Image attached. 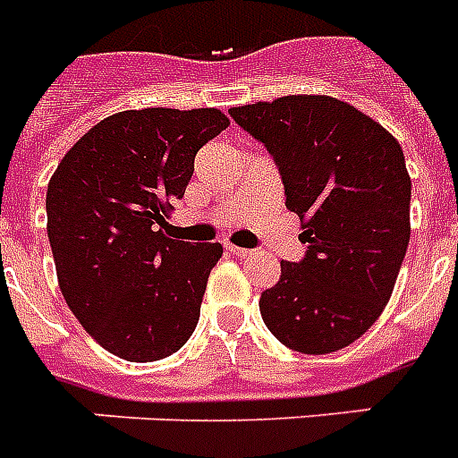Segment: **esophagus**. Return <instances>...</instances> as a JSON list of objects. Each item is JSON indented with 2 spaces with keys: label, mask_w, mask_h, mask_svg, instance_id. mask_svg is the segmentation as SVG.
Returning <instances> with one entry per match:
<instances>
[{
  "label": "esophagus",
  "mask_w": 458,
  "mask_h": 458,
  "mask_svg": "<svg viewBox=\"0 0 458 458\" xmlns=\"http://www.w3.org/2000/svg\"><path fill=\"white\" fill-rule=\"evenodd\" d=\"M225 251H230L233 256H237V259H247V256H251L254 251L251 249H242V247H233V244H225Z\"/></svg>",
  "instance_id": "esophagus-1"
}]
</instances>
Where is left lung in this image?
<instances>
[{
	"label": "left lung",
	"mask_w": 458,
	"mask_h": 458,
	"mask_svg": "<svg viewBox=\"0 0 458 458\" xmlns=\"http://www.w3.org/2000/svg\"><path fill=\"white\" fill-rule=\"evenodd\" d=\"M273 155L306 256L261 293L273 336L306 355L358 341L384 313L410 244L411 181L384 126L332 96L230 110Z\"/></svg>",
	"instance_id": "8db88e82"
}]
</instances>
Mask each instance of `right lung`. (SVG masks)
<instances>
[{
    "instance_id": "obj_1",
    "label": "right lung",
    "mask_w": 458,
    "mask_h": 458,
    "mask_svg": "<svg viewBox=\"0 0 458 458\" xmlns=\"http://www.w3.org/2000/svg\"><path fill=\"white\" fill-rule=\"evenodd\" d=\"M228 124L216 107L110 114L48 181L47 233L65 303L117 358L162 360L195 332L223 247L169 240L162 225L197 150Z\"/></svg>"
}]
</instances>
